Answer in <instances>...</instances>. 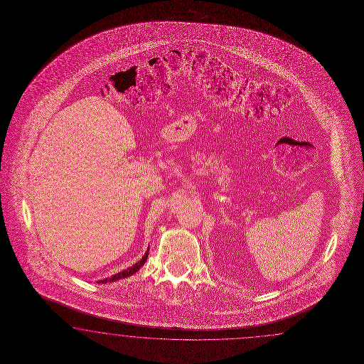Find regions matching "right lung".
<instances>
[{"instance_id": "right-lung-1", "label": "right lung", "mask_w": 364, "mask_h": 364, "mask_svg": "<svg viewBox=\"0 0 364 364\" xmlns=\"http://www.w3.org/2000/svg\"><path fill=\"white\" fill-rule=\"evenodd\" d=\"M148 253H149V247L147 249V252L144 253V256L141 257V259L138 261L135 265L129 266L127 267L126 270H122V272H119L117 274L112 275V277H109V278H105V279H100L98 281V284H107V282H115V281H118V279H122V278H127L129 275L135 274L136 272H139V269L141 267V266L146 264V261H147Z\"/></svg>"}]
</instances>
